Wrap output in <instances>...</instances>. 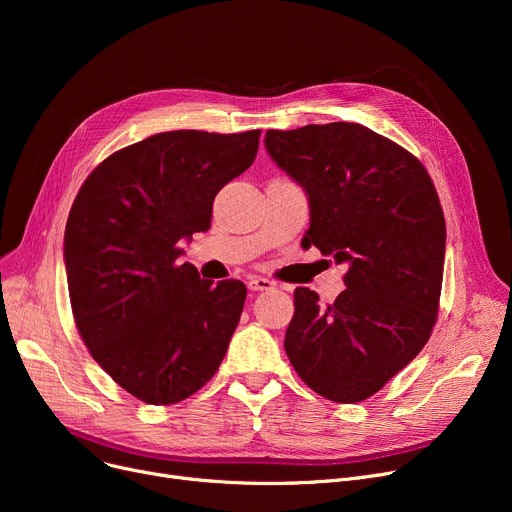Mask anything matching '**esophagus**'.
<instances>
[{
    "label": "esophagus",
    "instance_id": "1",
    "mask_svg": "<svg viewBox=\"0 0 512 512\" xmlns=\"http://www.w3.org/2000/svg\"><path fill=\"white\" fill-rule=\"evenodd\" d=\"M249 290H272L276 284L270 278H261V276H251L247 282Z\"/></svg>",
    "mask_w": 512,
    "mask_h": 512
}]
</instances>
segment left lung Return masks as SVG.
<instances>
[{
  "label": "left lung",
  "instance_id": "obj_1",
  "mask_svg": "<svg viewBox=\"0 0 512 512\" xmlns=\"http://www.w3.org/2000/svg\"><path fill=\"white\" fill-rule=\"evenodd\" d=\"M265 147L309 195L305 240L346 263L332 305L294 290L284 348L334 402L373 396L432 336L444 276V211L421 161L355 122L267 130Z\"/></svg>",
  "mask_w": 512,
  "mask_h": 512
}]
</instances>
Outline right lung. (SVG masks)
Segmentation results:
<instances>
[{"label": "right lung", "instance_id": "1", "mask_svg": "<svg viewBox=\"0 0 512 512\" xmlns=\"http://www.w3.org/2000/svg\"><path fill=\"white\" fill-rule=\"evenodd\" d=\"M261 130H172L128 145L89 174L64 236L70 305L91 357L147 405H176L218 371L247 286L178 265L180 240L257 155Z\"/></svg>", "mask_w": 512, "mask_h": 512}]
</instances>
